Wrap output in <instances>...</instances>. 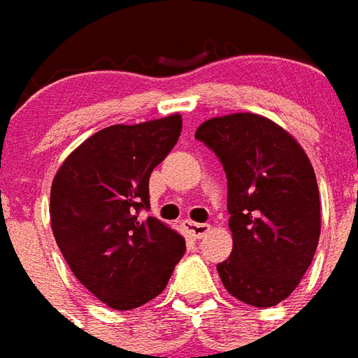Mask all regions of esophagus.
<instances>
[{
	"mask_svg": "<svg viewBox=\"0 0 358 358\" xmlns=\"http://www.w3.org/2000/svg\"><path fill=\"white\" fill-rule=\"evenodd\" d=\"M182 224H184V227L187 229V233H189L192 237H195V239H203L206 233L210 231V226H208V224H199V222H192V220H184Z\"/></svg>",
	"mask_w": 358,
	"mask_h": 358,
	"instance_id": "1",
	"label": "esophagus"
}]
</instances>
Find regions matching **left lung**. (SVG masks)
<instances>
[{"mask_svg": "<svg viewBox=\"0 0 358 358\" xmlns=\"http://www.w3.org/2000/svg\"><path fill=\"white\" fill-rule=\"evenodd\" d=\"M195 138L218 155L227 176L233 250L218 264L220 279L248 306H277L300 285L319 245L313 165L290 132L258 113L208 119Z\"/></svg>", "mask_w": 358, "mask_h": 358, "instance_id": "left-lung-1", "label": "left lung"}]
</instances>
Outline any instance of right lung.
I'll return each mask as SVG.
<instances>
[{
	"mask_svg": "<svg viewBox=\"0 0 358 358\" xmlns=\"http://www.w3.org/2000/svg\"><path fill=\"white\" fill-rule=\"evenodd\" d=\"M182 132V115L112 125L64 159L51 186V227L71 273L98 300L129 311L163 292L186 241L150 206V174Z\"/></svg>",
	"mask_w": 358,
	"mask_h": 358,
	"instance_id": "add662e5",
	"label": "right lung"
}]
</instances>
